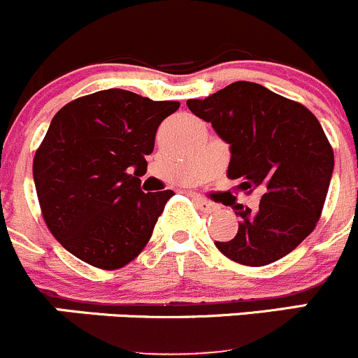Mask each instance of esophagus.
I'll use <instances>...</instances> for the list:
<instances>
[{
  "label": "esophagus",
  "mask_w": 358,
  "mask_h": 358,
  "mask_svg": "<svg viewBox=\"0 0 358 358\" xmlns=\"http://www.w3.org/2000/svg\"><path fill=\"white\" fill-rule=\"evenodd\" d=\"M194 201H196L198 207H200L203 212H215L219 208L217 205L212 203V201H208V200H205V198L198 196V194H196V196H194Z\"/></svg>",
  "instance_id": "esophagus-1"
}]
</instances>
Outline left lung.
Returning <instances> with one entry per match:
<instances>
[{"instance_id":"1","label":"left lung","mask_w":358,"mask_h":358,"mask_svg":"<svg viewBox=\"0 0 358 358\" xmlns=\"http://www.w3.org/2000/svg\"><path fill=\"white\" fill-rule=\"evenodd\" d=\"M186 104L229 144L228 178L240 180L238 189L263 191L256 210L233 205L238 231L215 247L245 266L287 256L313 231L334 171L318 120L299 102L252 81H235Z\"/></svg>"}]
</instances>
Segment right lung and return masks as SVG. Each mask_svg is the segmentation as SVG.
Returning <instances> with one entry per match:
<instances>
[{
	"instance_id": "1",
	"label": "right lung",
	"mask_w": 358,
	"mask_h": 358,
	"mask_svg": "<svg viewBox=\"0 0 358 358\" xmlns=\"http://www.w3.org/2000/svg\"><path fill=\"white\" fill-rule=\"evenodd\" d=\"M176 101L122 88L95 92L52 118L33 162L45 222L73 256L116 270L139 256L172 191L144 193L148 155Z\"/></svg>"
}]
</instances>
